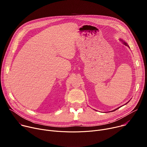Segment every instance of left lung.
<instances>
[{
	"instance_id": "obj_1",
	"label": "left lung",
	"mask_w": 147,
	"mask_h": 147,
	"mask_svg": "<svg viewBox=\"0 0 147 147\" xmlns=\"http://www.w3.org/2000/svg\"><path fill=\"white\" fill-rule=\"evenodd\" d=\"M120 40H121V42H123V44H124V45H125V46H127V47H129V48H130V47H129V45H127V43H126V42H124V41H123V40H121V39H120ZM128 102H127V103H128ZM127 103H125V104H127ZM120 107H119V108H120ZM119 108H117V109H115V110H113V111H112V112H113V111H116V110H117V109H119Z\"/></svg>"
}]
</instances>
